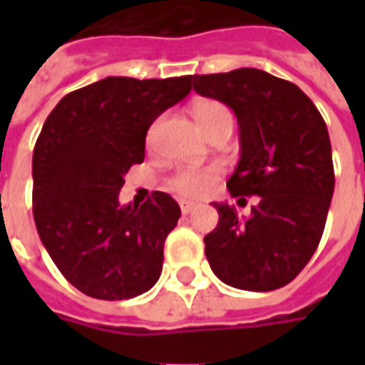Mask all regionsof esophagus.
Here are the masks:
<instances>
[{
    "instance_id": "obj_1",
    "label": "esophagus",
    "mask_w": 365,
    "mask_h": 365,
    "mask_svg": "<svg viewBox=\"0 0 365 365\" xmlns=\"http://www.w3.org/2000/svg\"><path fill=\"white\" fill-rule=\"evenodd\" d=\"M195 207H197V203H193V201H180V209H182L183 215H190Z\"/></svg>"
}]
</instances>
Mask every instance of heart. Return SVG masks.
<instances>
[{"label": "heart", "instance_id": "obj_1", "mask_svg": "<svg viewBox=\"0 0 365 365\" xmlns=\"http://www.w3.org/2000/svg\"><path fill=\"white\" fill-rule=\"evenodd\" d=\"M193 117L197 120L201 130L207 135L219 120L229 119L230 113L219 101L205 99V101H199V103L193 105ZM154 133H156V125L148 133V143L154 138ZM217 182H219V170L217 168H203V170L187 168V170L175 172L168 180V187L174 191V193H178V195H182V197L195 199L211 193L217 187Z\"/></svg>", "mask_w": 365, "mask_h": 365}]
</instances>
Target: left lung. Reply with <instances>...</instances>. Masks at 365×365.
Instances as JSON below:
<instances>
[{"mask_svg":"<svg viewBox=\"0 0 365 365\" xmlns=\"http://www.w3.org/2000/svg\"><path fill=\"white\" fill-rule=\"evenodd\" d=\"M193 90L235 111L240 160L227 187L232 197L258 195L246 219L213 203L209 266L230 287L279 289L305 268L324 230L334 191L327 123L295 83L256 68L193 76Z\"/></svg>","mask_w":365,"mask_h":365,"instance_id":"left-lung-1","label":"left lung"}]
</instances>
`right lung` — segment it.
Instances as JSON below:
<instances>
[{
    "mask_svg": "<svg viewBox=\"0 0 365 365\" xmlns=\"http://www.w3.org/2000/svg\"><path fill=\"white\" fill-rule=\"evenodd\" d=\"M193 76H109L52 109L33 152V215L46 252L68 282L105 301L130 299L158 282L164 242L182 209L164 191L120 205L150 125L191 91Z\"/></svg>",
    "mask_w": 365,
    "mask_h": 365,
    "instance_id": "add662e5",
    "label": "right lung"
}]
</instances>
